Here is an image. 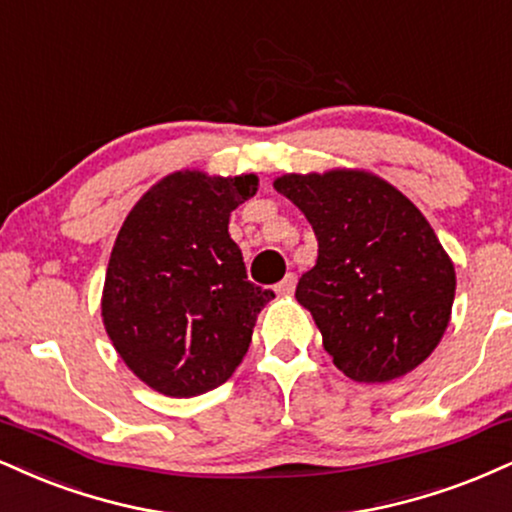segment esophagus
Instances as JSON below:
<instances>
[{
    "mask_svg": "<svg viewBox=\"0 0 512 512\" xmlns=\"http://www.w3.org/2000/svg\"><path fill=\"white\" fill-rule=\"evenodd\" d=\"M293 288H295V274L293 272H288L279 283H276V293H279V295H291Z\"/></svg>",
    "mask_w": 512,
    "mask_h": 512,
    "instance_id": "esophagus-1",
    "label": "esophagus"
}]
</instances>
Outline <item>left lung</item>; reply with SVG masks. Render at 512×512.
<instances>
[{
  "label": "left lung",
  "mask_w": 512,
  "mask_h": 512,
  "mask_svg": "<svg viewBox=\"0 0 512 512\" xmlns=\"http://www.w3.org/2000/svg\"><path fill=\"white\" fill-rule=\"evenodd\" d=\"M274 188L317 236V262L295 298L334 365L365 384L422 365L451 319L455 269L420 209L365 171L288 174Z\"/></svg>",
  "instance_id": "1"
}]
</instances>
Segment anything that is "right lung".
Returning a JSON list of instances; mask_svg holds the SVG:
<instances>
[{
  "label": "right lung",
  "instance_id": "right-lung-1",
  "mask_svg": "<svg viewBox=\"0 0 512 512\" xmlns=\"http://www.w3.org/2000/svg\"><path fill=\"white\" fill-rule=\"evenodd\" d=\"M257 176L176 171L147 190L116 236L102 295L104 329L147 386L190 398L226 384L274 291L248 281L229 217Z\"/></svg>",
  "mask_w": 512,
  "mask_h": 512
}]
</instances>
